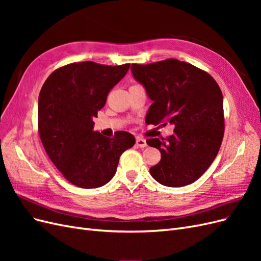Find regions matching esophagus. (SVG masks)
Wrapping results in <instances>:
<instances>
[{
  "label": "esophagus",
  "mask_w": 261,
  "mask_h": 261,
  "mask_svg": "<svg viewBox=\"0 0 261 261\" xmlns=\"http://www.w3.org/2000/svg\"><path fill=\"white\" fill-rule=\"evenodd\" d=\"M136 145H137L138 147H140V148H146V147H147L146 140H145V139H143V138H137V140H136Z\"/></svg>",
  "instance_id": "esophagus-1"
}]
</instances>
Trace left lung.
<instances>
[{
    "label": "left lung",
    "instance_id": "1",
    "mask_svg": "<svg viewBox=\"0 0 261 261\" xmlns=\"http://www.w3.org/2000/svg\"><path fill=\"white\" fill-rule=\"evenodd\" d=\"M130 69L153 102L146 123L174 125L168 138L147 140L161 152L150 174L169 187L194 183L208 170L222 144L223 97L219 85L204 70L175 59L132 64Z\"/></svg>",
    "mask_w": 261,
    "mask_h": 261
}]
</instances>
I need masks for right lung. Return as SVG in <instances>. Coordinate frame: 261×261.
<instances>
[{
  "label": "right lung",
  "instance_id": "right-lung-1",
  "mask_svg": "<svg viewBox=\"0 0 261 261\" xmlns=\"http://www.w3.org/2000/svg\"><path fill=\"white\" fill-rule=\"evenodd\" d=\"M128 69L129 64L72 63L54 70L42 86L39 136L53 164L73 185H106L114 176L121 154L135 145V137L127 132H116L110 138L93 130V117Z\"/></svg>",
  "mask_w": 261,
  "mask_h": 261
}]
</instances>
